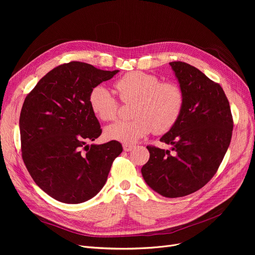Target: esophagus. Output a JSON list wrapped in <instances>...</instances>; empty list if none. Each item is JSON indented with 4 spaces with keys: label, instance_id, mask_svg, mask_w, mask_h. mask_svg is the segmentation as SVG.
Returning <instances> with one entry per match:
<instances>
[{
    "label": "esophagus",
    "instance_id": "1",
    "mask_svg": "<svg viewBox=\"0 0 255 255\" xmlns=\"http://www.w3.org/2000/svg\"><path fill=\"white\" fill-rule=\"evenodd\" d=\"M123 149H124L125 152H129V151H132L133 149H134V145L129 144V143H124L123 144Z\"/></svg>",
    "mask_w": 255,
    "mask_h": 255
}]
</instances>
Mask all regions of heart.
I'll list each match as a JSON object with an SVG mask.
<instances>
[{"instance_id": "obj_1", "label": "heart", "mask_w": 255, "mask_h": 255, "mask_svg": "<svg viewBox=\"0 0 255 255\" xmlns=\"http://www.w3.org/2000/svg\"><path fill=\"white\" fill-rule=\"evenodd\" d=\"M115 86L121 100L133 102L131 114L134 119L107 126V139L134 143L152 131L157 134L167 132L178 122L184 106V92L178 84L160 83L156 75L133 71L118 79ZM89 104L102 121H114L118 116L119 102L104 85L91 90Z\"/></svg>"}]
</instances>
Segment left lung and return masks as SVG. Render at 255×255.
<instances>
[{
	"mask_svg": "<svg viewBox=\"0 0 255 255\" xmlns=\"http://www.w3.org/2000/svg\"><path fill=\"white\" fill-rule=\"evenodd\" d=\"M169 65L184 92V106L160 141L171 144L175 154L148 145L150 159L141 175L154 191L175 198L197 191L215 175L230 146L234 122L220 85L187 63Z\"/></svg>",
	"mask_w": 255,
	"mask_h": 255,
	"instance_id": "1",
	"label": "left lung"
}]
</instances>
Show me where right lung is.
I'll use <instances>...</instances> for the list:
<instances>
[{
  "label": "right lung",
  "instance_id": "add662e5",
  "mask_svg": "<svg viewBox=\"0 0 255 255\" xmlns=\"http://www.w3.org/2000/svg\"><path fill=\"white\" fill-rule=\"evenodd\" d=\"M118 72L83 62L63 64L24 99L19 117L23 162L40 188L61 203L80 204L95 196L123 151L117 140L87 144L102 132L89 94Z\"/></svg>",
  "mask_w": 255,
  "mask_h": 255
}]
</instances>
